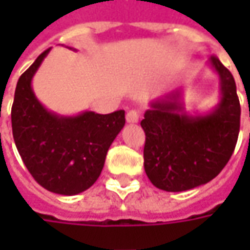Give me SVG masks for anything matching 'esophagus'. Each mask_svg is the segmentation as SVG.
I'll list each match as a JSON object with an SVG mask.
<instances>
[{
  "label": "esophagus",
  "mask_w": 250,
  "mask_h": 250,
  "mask_svg": "<svg viewBox=\"0 0 250 250\" xmlns=\"http://www.w3.org/2000/svg\"><path fill=\"white\" fill-rule=\"evenodd\" d=\"M140 118V114L139 111L136 110H130L128 111V114H126V121L129 122V124H136Z\"/></svg>",
  "instance_id": "obj_1"
}]
</instances>
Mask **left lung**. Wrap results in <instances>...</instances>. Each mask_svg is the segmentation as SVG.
Masks as SVG:
<instances>
[{
  "label": "left lung",
  "instance_id": "obj_1",
  "mask_svg": "<svg viewBox=\"0 0 250 250\" xmlns=\"http://www.w3.org/2000/svg\"><path fill=\"white\" fill-rule=\"evenodd\" d=\"M208 65L220 78V101L207 114H187L181 89L150 103L140 125L146 133L145 171L167 192L205 185L226 167L235 149L241 105L234 76L217 57Z\"/></svg>",
  "mask_w": 250,
  "mask_h": 250
}]
</instances>
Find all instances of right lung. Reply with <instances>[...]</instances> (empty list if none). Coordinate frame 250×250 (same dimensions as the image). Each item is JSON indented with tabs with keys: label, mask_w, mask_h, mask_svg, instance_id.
<instances>
[{
	"label": "right lung",
	"mask_w": 250,
	"mask_h": 250,
	"mask_svg": "<svg viewBox=\"0 0 250 250\" xmlns=\"http://www.w3.org/2000/svg\"><path fill=\"white\" fill-rule=\"evenodd\" d=\"M51 48L19 78L11 111L15 145L32 177L47 190L72 196L100 177L111 143L125 125V111L73 117L48 111L37 100L32 79Z\"/></svg>",
	"instance_id": "1"
}]
</instances>
